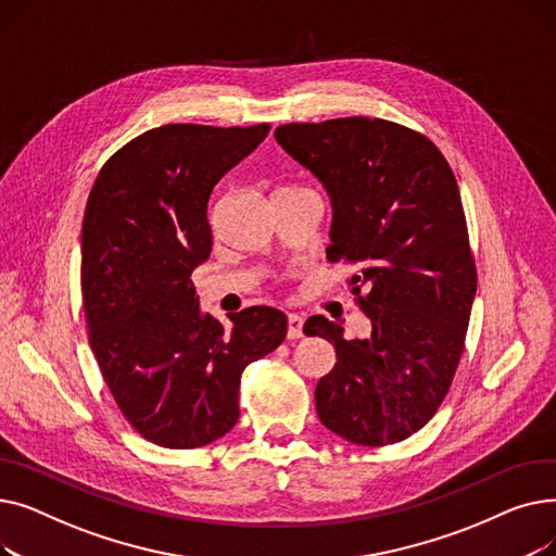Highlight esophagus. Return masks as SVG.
<instances>
[{"label": "esophagus", "mask_w": 556, "mask_h": 556, "mask_svg": "<svg viewBox=\"0 0 556 556\" xmlns=\"http://www.w3.org/2000/svg\"><path fill=\"white\" fill-rule=\"evenodd\" d=\"M302 327H304V319L298 313H288V338L290 340H298L302 338Z\"/></svg>", "instance_id": "1"}]
</instances>
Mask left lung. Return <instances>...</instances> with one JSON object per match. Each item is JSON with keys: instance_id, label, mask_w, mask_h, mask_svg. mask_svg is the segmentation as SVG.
Masks as SVG:
<instances>
[{"instance_id": "1", "label": "left lung", "mask_w": 556, "mask_h": 556, "mask_svg": "<svg viewBox=\"0 0 556 556\" xmlns=\"http://www.w3.org/2000/svg\"><path fill=\"white\" fill-rule=\"evenodd\" d=\"M275 139L329 193L327 258L358 268L349 286L371 325L346 340L325 315L306 319L338 358L317 417L361 446L401 442L444 401L478 288L455 175L428 137L367 116L286 124Z\"/></svg>"}]
</instances>
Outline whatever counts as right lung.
Masks as SVG:
<instances>
[{"instance_id": "right-lung-1", "label": "right lung", "mask_w": 556, "mask_h": 556, "mask_svg": "<svg viewBox=\"0 0 556 556\" xmlns=\"http://www.w3.org/2000/svg\"><path fill=\"white\" fill-rule=\"evenodd\" d=\"M270 126L168 124L128 141L101 168L80 233L90 346L132 428L166 448L216 442L239 421L243 369L286 338L273 306L200 311L191 273L210 258L207 204Z\"/></svg>"}]
</instances>
